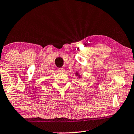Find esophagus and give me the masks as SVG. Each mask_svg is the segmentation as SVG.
Segmentation results:
<instances>
[{
	"label": "esophagus",
	"mask_w": 134,
	"mask_h": 134,
	"mask_svg": "<svg viewBox=\"0 0 134 134\" xmlns=\"http://www.w3.org/2000/svg\"><path fill=\"white\" fill-rule=\"evenodd\" d=\"M58 71H59L60 72H64V71H65V69H64L63 68H60V69H58Z\"/></svg>",
	"instance_id": "esophagus-1"
}]
</instances>
